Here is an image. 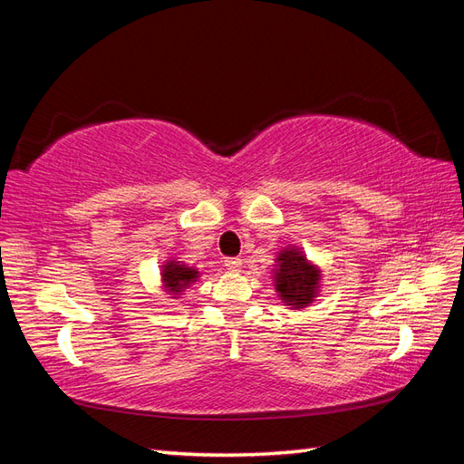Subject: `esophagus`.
<instances>
[{"instance_id":"1","label":"esophagus","mask_w":464,"mask_h":464,"mask_svg":"<svg viewBox=\"0 0 464 464\" xmlns=\"http://www.w3.org/2000/svg\"><path fill=\"white\" fill-rule=\"evenodd\" d=\"M225 267L229 269L231 273H239L241 267H243V263L239 259H225Z\"/></svg>"}]
</instances>
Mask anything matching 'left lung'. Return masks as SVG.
<instances>
[{"instance_id": "1", "label": "left lung", "mask_w": 464, "mask_h": 464, "mask_svg": "<svg viewBox=\"0 0 464 464\" xmlns=\"http://www.w3.org/2000/svg\"><path fill=\"white\" fill-rule=\"evenodd\" d=\"M271 273L273 287L285 307L307 309L319 297L323 273L319 265L309 261L297 245H289L277 253Z\"/></svg>"}]
</instances>
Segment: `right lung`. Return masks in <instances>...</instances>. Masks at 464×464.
Listing matches in <instances>:
<instances>
[{
  "instance_id": "right-lung-1",
  "label": "right lung",
  "mask_w": 464,
  "mask_h": 464,
  "mask_svg": "<svg viewBox=\"0 0 464 464\" xmlns=\"http://www.w3.org/2000/svg\"><path fill=\"white\" fill-rule=\"evenodd\" d=\"M160 277H161V289L167 295H171L169 299H179V295H183L187 289H189L191 285L201 277V273L195 267L185 265L183 261H177L171 257L161 265Z\"/></svg>"
}]
</instances>
